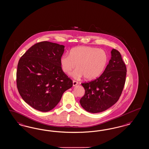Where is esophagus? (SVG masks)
I'll list each match as a JSON object with an SVG mask.
<instances>
[{
  "instance_id": "esophagus-1",
  "label": "esophagus",
  "mask_w": 149,
  "mask_h": 149,
  "mask_svg": "<svg viewBox=\"0 0 149 149\" xmlns=\"http://www.w3.org/2000/svg\"><path fill=\"white\" fill-rule=\"evenodd\" d=\"M77 81H72V85H73V86H75L76 85H77Z\"/></svg>"
}]
</instances>
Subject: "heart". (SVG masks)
I'll use <instances>...</instances> for the list:
<instances>
[{"label":"heart","instance_id":"heart-1","mask_svg":"<svg viewBox=\"0 0 149 149\" xmlns=\"http://www.w3.org/2000/svg\"><path fill=\"white\" fill-rule=\"evenodd\" d=\"M108 61L107 53L102 49L90 46L75 47L69 54H64L61 58L60 64L63 72L69 74L72 73L75 79L85 77L93 80L99 77L104 72Z\"/></svg>","mask_w":149,"mask_h":149}]
</instances>
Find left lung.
<instances>
[{
    "label": "left lung",
    "instance_id": "1",
    "mask_svg": "<svg viewBox=\"0 0 149 149\" xmlns=\"http://www.w3.org/2000/svg\"><path fill=\"white\" fill-rule=\"evenodd\" d=\"M111 58L102 74L97 79L82 83L84 96L80 100L82 108L90 113L101 112L118 101L125 82L127 68L120 53L113 49Z\"/></svg>",
    "mask_w": 149,
    "mask_h": 149
}]
</instances>
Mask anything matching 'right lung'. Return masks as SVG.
<instances>
[{
  "label": "right lung",
  "mask_w": 149,
  "mask_h": 149,
  "mask_svg": "<svg viewBox=\"0 0 149 149\" xmlns=\"http://www.w3.org/2000/svg\"><path fill=\"white\" fill-rule=\"evenodd\" d=\"M63 45L43 41L30 47L21 57L16 72L21 97L32 108L48 112L54 108L72 81L63 72L60 59Z\"/></svg>",
  "instance_id": "right-lung-1"
}]
</instances>
